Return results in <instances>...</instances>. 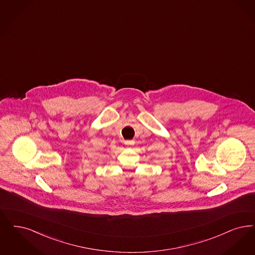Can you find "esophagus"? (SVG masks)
I'll use <instances>...</instances> for the list:
<instances>
[{"instance_id": "obj_1", "label": "esophagus", "mask_w": 255, "mask_h": 255, "mask_svg": "<svg viewBox=\"0 0 255 255\" xmlns=\"http://www.w3.org/2000/svg\"><path fill=\"white\" fill-rule=\"evenodd\" d=\"M124 143H125V145H127V146L131 147L132 145H133V143H134V141H133V140H125V141H124Z\"/></svg>"}]
</instances>
